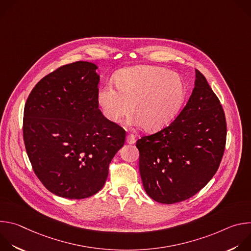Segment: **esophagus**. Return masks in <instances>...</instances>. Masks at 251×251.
<instances>
[{
	"label": "esophagus",
	"mask_w": 251,
	"mask_h": 251,
	"mask_svg": "<svg viewBox=\"0 0 251 251\" xmlns=\"http://www.w3.org/2000/svg\"><path fill=\"white\" fill-rule=\"evenodd\" d=\"M135 141V137L133 135H127L126 136V143L127 144H134Z\"/></svg>",
	"instance_id": "obj_1"
}]
</instances>
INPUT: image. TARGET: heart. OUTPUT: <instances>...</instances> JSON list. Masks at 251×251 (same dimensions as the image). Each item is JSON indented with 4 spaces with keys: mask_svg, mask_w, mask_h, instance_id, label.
Segmentation results:
<instances>
[{
    "mask_svg": "<svg viewBox=\"0 0 251 251\" xmlns=\"http://www.w3.org/2000/svg\"><path fill=\"white\" fill-rule=\"evenodd\" d=\"M115 83L103 85L98 102L105 117L119 122L129 111L130 125L148 132L167 127L180 112L187 95L184 79L170 70L151 65L125 68L116 75Z\"/></svg>",
    "mask_w": 251,
    "mask_h": 251,
    "instance_id": "b5f03b06",
    "label": "heart"
}]
</instances>
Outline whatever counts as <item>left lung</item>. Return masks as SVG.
Segmentation results:
<instances>
[{
    "mask_svg": "<svg viewBox=\"0 0 251 251\" xmlns=\"http://www.w3.org/2000/svg\"><path fill=\"white\" fill-rule=\"evenodd\" d=\"M226 139L221 102L196 69L194 90L181 113L165 129L136 143L147 195L167 204L195 196L217 173Z\"/></svg>",
    "mask_w": 251,
    "mask_h": 251,
    "instance_id": "8db88e82",
    "label": "left lung"
}]
</instances>
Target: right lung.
<instances>
[{"label":"right lung","instance_id":"add662e5","mask_svg":"<svg viewBox=\"0 0 251 251\" xmlns=\"http://www.w3.org/2000/svg\"><path fill=\"white\" fill-rule=\"evenodd\" d=\"M98 66L63 65L33 87L25 105L24 141L32 169L55 196L80 200L104 186L125 131L98 109Z\"/></svg>","mask_w":251,"mask_h":251}]
</instances>
